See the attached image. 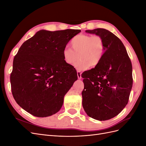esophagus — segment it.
I'll return each instance as SVG.
<instances>
[{
    "instance_id": "1",
    "label": "esophagus",
    "mask_w": 146,
    "mask_h": 146,
    "mask_svg": "<svg viewBox=\"0 0 146 146\" xmlns=\"http://www.w3.org/2000/svg\"><path fill=\"white\" fill-rule=\"evenodd\" d=\"M77 73L78 78V79H80V78H82V72H80V71H78V70H77Z\"/></svg>"
}]
</instances>
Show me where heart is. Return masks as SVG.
<instances>
[{
	"label": "heart",
	"mask_w": 146,
	"mask_h": 146,
	"mask_svg": "<svg viewBox=\"0 0 146 146\" xmlns=\"http://www.w3.org/2000/svg\"><path fill=\"white\" fill-rule=\"evenodd\" d=\"M70 45L72 49L64 48L63 50V60L66 64L74 65L78 70H85L98 66L102 59L105 46L104 39L98 35L80 34L72 38Z\"/></svg>",
	"instance_id": "1"
}]
</instances>
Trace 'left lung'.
<instances>
[{"label":"left lung","mask_w":146,"mask_h":146,"mask_svg":"<svg viewBox=\"0 0 146 146\" xmlns=\"http://www.w3.org/2000/svg\"><path fill=\"white\" fill-rule=\"evenodd\" d=\"M100 35L105 50L98 66L84 72L82 105L90 117L106 121L117 116L125 108L133 85L132 65L122 41L104 29L86 30Z\"/></svg>","instance_id":"obj_1"}]
</instances>
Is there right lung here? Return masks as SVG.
Here are the masks:
<instances>
[{
	"label": "right lung",
	"instance_id": "add662e5",
	"mask_svg": "<svg viewBox=\"0 0 146 146\" xmlns=\"http://www.w3.org/2000/svg\"><path fill=\"white\" fill-rule=\"evenodd\" d=\"M80 30H39L25 41L15 56L10 75L16 103L32 115L47 117L61 109L64 96L77 80L63 50Z\"/></svg>",
	"mask_w": 146,
	"mask_h": 146
}]
</instances>
